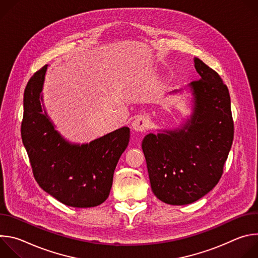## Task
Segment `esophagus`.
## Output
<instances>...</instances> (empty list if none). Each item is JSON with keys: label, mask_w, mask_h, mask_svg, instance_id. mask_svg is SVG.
<instances>
[{"label": "esophagus", "mask_w": 258, "mask_h": 258, "mask_svg": "<svg viewBox=\"0 0 258 258\" xmlns=\"http://www.w3.org/2000/svg\"><path fill=\"white\" fill-rule=\"evenodd\" d=\"M132 126L137 132H145L149 127V118L146 115H140L135 118L132 123Z\"/></svg>", "instance_id": "34e87169"}]
</instances>
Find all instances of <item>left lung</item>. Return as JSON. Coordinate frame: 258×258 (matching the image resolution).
I'll return each instance as SVG.
<instances>
[{"instance_id":"obj_1","label":"left lung","mask_w":258,"mask_h":258,"mask_svg":"<svg viewBox=\"0 0 258 258\" xmlns=\"http://www.w3.org/2000/svg\"><path fill=\"white\" fill-rule=\"evenodd\" d=\"M194 62L200 79L189 85L191 118L179 130L147 135L142 143L152 191L171 205L193 203L215 187L234 140L228 87L203 61Z\"/></svg>"}]
</instances>
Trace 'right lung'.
I'll return each instance as SVG.
<instances>
[{
	"label": "right lung",
	"mask_w": 258,
	"mask_h": 258,
	"mask_svg": "<svg viewBox=\"0 0 258 258\" xmlns=\"http://www.w3.org/2000/svg\"><path fill=\"white\" fill-rule=\"evenodd\" d=\"M48 65L36 71L24 90L21 138L39 186L61 203L98 206L109 196L119 157L130 142L123 126L90 144L71 145L43 112L41 92Z\"/></svg>",
	"instance_id": "1"
}]
</instances>
